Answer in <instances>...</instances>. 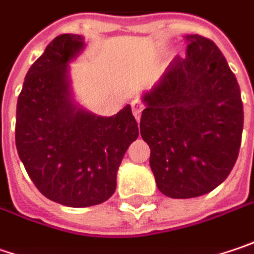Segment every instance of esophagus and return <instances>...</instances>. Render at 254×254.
Returning <instances> with one entry per match:
<instances>
[{
  "instance_id": "esophagus-1",
  "label": "esophagus",
  "mask_w": 254,
  "mask_h": 254,
  "mask_svg": "<svg viewBox=\"0 0 254 254\" xmlns=\"http://www.w3.org/2000/svg\"><path fill=\"white\" fill-rule=\"evenodd\" d=\"M141 110H143V104H141V101H138V100H134L133 103H131V111H133L134 117H135L137 120L140 119Z\"/></svg>"
}]
</instances>
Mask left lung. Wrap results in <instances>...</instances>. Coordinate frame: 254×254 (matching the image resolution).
<instances>
[{"label":"left lung","mask_w":254,"mask_h":254,"mask_svg":"<svg viewBox=\"0 0 254 254\" xmlns=\"http://www.w3.org/2000/svg\"><path fill=\"white\" fill-rule=\"evenodd\" d=\"M186 57H176L150 91L140 133L150 146L159 190L171 198L203 196L235 166L243 131L240 88L209 38L186 35Z\"/></svg>","instance_id":"left-lung-1"}]
</instances>
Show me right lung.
Instances as JSON below:
<instances>
[{
    "label": "right lung",
    "instance_id": "1",
    "mask_svg": "<svg viewBox=\"0 0 254 254\" xmlns=\"http://www.w3.org/2000/svg\"><path fill=\"white\" fill-rule=\"evenodd\" d=\"M83 48L81 35L56 37L27 72L17 103L19 159L47 198L68 207L113 196L121 160L138 137L130 106L101 117L74 103L68 63Z\"/></svg>",
    "mask_w": 254,
    "mask_h": 254
}]
</instances>
